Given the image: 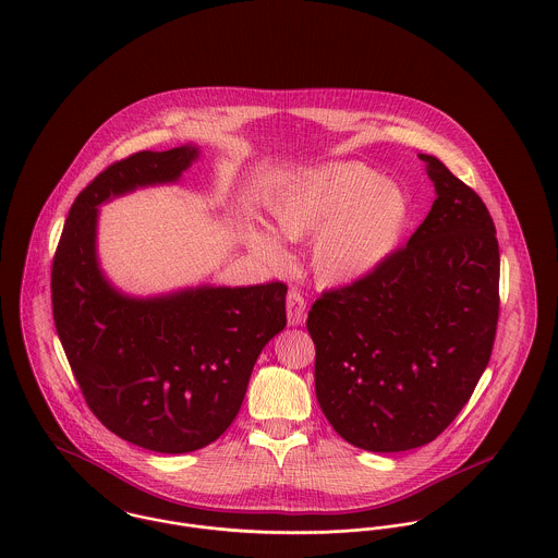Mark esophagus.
Instances as JSON below:
<instances>
[{
	"label": "esophagus",
	"instance_id": "obj_1",
	"mask_svg": "<svg viewBox=\"0 0 558 558\" xmlns=\"http://www.w3.org/2000/svg\"><path fill=\"white\" fill-rule=\"evenodd\" d=\"M286 310H288V322L290 326H301L307 318V299L301 294V290L292 288L286 299Z\"/></svg>",
	"mask_w": 558,
	"mask_h": 558
}]
</instances>
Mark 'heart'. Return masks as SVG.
I'll list each match as a JSON object with an SVG mask.
<instances>
[{
	"instance_id": "heart-1",
	"label": "heart",
	"mask_w": 558,
	"mask_h": 558,
	"mask_svg": "<svg viewBox=\"0 0 558 558\" xmlns=\"http://www.w3.org/2000/svg\"><path fill=\"white\" fill-rule=\"evenodd\" d=\"M275 230L312 239L310 268L319 286L345 288L374 275L398 248L410 206L401 186L356 160H335L292 175L270 199ZM251 246L270 264L286 262L275 234L253 228Z\"/></svg>"
}]
</instances>
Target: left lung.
<instances>
[{
	"mask_svg": "<svg viewBox=\"0 0 558 558\" xmlns=\"http://www.w3.org/2000/svg\"><path fill=\"white\" fill-rule=\"evenodd\" d=\"M418 159L436 189L425 221L374 275L324 292L307 318L319 408L343 440L374 453L442 434L473 396L496 337L494 221L440 160Z\"/></svg>",
	"mask_w": 558,
	"mask_h": 558,
	"instance_id": "8db88e82",
	"label": "left lung"
}]
</instances>
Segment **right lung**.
Here are the masks:
<instances>
[{
    "label": "right lung",
    "mask_w": 558,
    "mask_h": 558,
    "mask_svg": "<svg viewBox=\"0 0 558 558\" xmlns=\"http://www.w3.org/2000/svg\"><path fill=\"white\" fill-rule=\"evenodd\" d=\"M197 157L186 144L100 171L77 195L51 268L56 328L89 410L122 440L157 453L215 442L239 414L259 352L286 328L281 281L137 299L102 275L98 206L173 184Z\"/></svg>",
    "instance_id": "1"
}]
</instances>
